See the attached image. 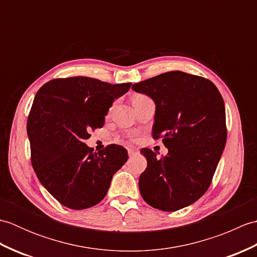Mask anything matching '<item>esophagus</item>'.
I'll return each mask as SVG.
<instances>
[{
	"instance_id": "34e87169",
	"label": "esophagus",
	"mask_w": 257,
	"mask_h": 257,
	"mask_svg": "<svg viewBox=\"0 0 257 257\" xmlns=\"http://www.w3.org/2000/svg\"><path fill=\"white\" fill-rule=\"evenodd\" d=\"M136 152H137V151H136V149H133V148H129V149H128V155H129L130 157L134 156V155L136 154Z\"/></svg>"
}]
</instances>
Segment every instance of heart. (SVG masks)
Segmentation results:
<instances>
[{"label": "heart", "instance_id": "heart-1", "mask_svg": "<svg viewBox=\"0 0 257 257\" xmlns=\"http://www.w3.org/2000/svg\"><path fill=\"white\" fill-rule=\"evenodd\" d=\"M136 97H143V95H139V96H136Z\"/></svg>", "mask_w": 257, "mask_h": 257}]
</instances>
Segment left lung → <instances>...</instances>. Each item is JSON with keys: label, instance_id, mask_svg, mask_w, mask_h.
Wrapping results in <instances>:
<instances>
[{"label": "left lung", "instance_id": "8db88e82", "mask_svg": "<svg viewBox=\"0 0 257 257\" xmlns=\"http://www.w3.org/2000/svg\"><path fill=\"white\" fill-rule=\"evenodd\" d=\"M156 102L154 139L169 152L158 159L141 149L147 169L139 178L143 199L155 209L174 212L209 189L226 144L224 101L211 80L180 70L133 85Z\"/></svg>", "mask_w": 257, "mask_h": 257}]
</instances>
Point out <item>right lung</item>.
<instances>
[{
    "label": "right lung",
    "mask_w": 257,
    "mask_h": 257,
    "mask_svg": "<svg viewBox=\"0 0 257 257\" xmlns=\"http://www.w3.org/2000/svg\"><path fill=\"white\" fill-rule=\"evenodd\" d=\"M132 83L111 85L96 78H56L36 92L27 118L31 162L41 183L59 203L73 210L105 198L112 176L128 160L122 146L92 152L84 141L101 128L116 98Z\"/></svg>",
    "instance_id": "right-lung-1"
}]
</instances>
